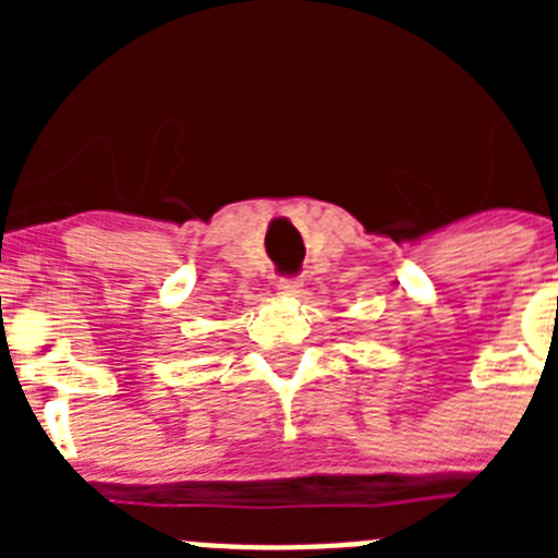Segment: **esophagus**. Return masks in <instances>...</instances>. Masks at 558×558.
I'll list each match as a JSON object with an SVG mask.
<instances>
[{"label": "esophagus", "instance_id": "1", "mask_svg": "<svg viewBox=\"0 0 558 558\" xmlns=\"http://www.w3.org/2000/svg\"><path fill=\"white\" fill-rule=\"evenodd\" d=\"M302 288H304L302 279H279V284H276V290L284 295H299L302 293Z\"/></svg>", "mask_w": 558, "mask_h": 558}]
</instances>
